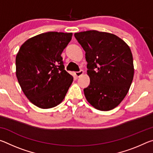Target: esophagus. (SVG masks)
I'll use <instances>...</instances> for the list:
<instances>
[{
    "label": "esophagus",
    "instance_id": "34e87169",
    "mask_svg": "<svg viewBox=\"0 0 153 153\" xmlns=\"http://www.w3.org/2000/svg\"><path fill=\"white\" fill-rule=\"evenodd\" d=\"M84 74V71L83 70H80L79 71H76L75 72V75H76V76L77 77H79L81 76H82V75Z\"/></svg>",
    "mask_w": 153,
    "mask_h": 153
}]
</instances>
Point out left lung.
<instances>
[{
  "instance_id": "8db88e82",
  "label": "left lung",
  "mask_w": 153,
  "mask_h": 153,
  "mask_svg": "<svg viewBox=\"0 0 153 153\" xmlns=\"http://www.w3.org/2000/svg\"><path fill=\"white\" fill-rule=\"evenodd\" d=\"M75 37L86 52L90 85L84 88L87 101L107 111L120 104L128 94L134 74L129 46L115 34L89 30Z\"/></svg>"
}]
</instances>
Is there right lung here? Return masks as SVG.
I'll return each mask as SVG.
<instances>
[{
    "label": "right lung",
    "instance_id": "1",
    "mask_svg": "<svg viewBox=\"0 0 153 153\" xmlns=\"http://www.w3.org/2000/svg\"><path fill=\"white\" fill-rule=\"evenodd\" d=\"M72 33L49 32L33 36L21 46L15 59L18 82L30 101L41 108L63 101L74 77L65 70L61 53Z\"/></svg>",
    "mask_w": 153,
    "mask_h": 153
}]
</instances>
